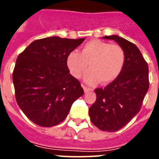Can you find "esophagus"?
<instances>
[{
    "label": "esophagus",
    "instance_id": "esophagus-1",
    "mask_svg": "<svg viewBox=\"0 0 159 159\" xmlns=\"http://www.w3.org/2000/svg\"><path fill=\"white\" fill-rule=\"evenodd\" d=\"M82 87H83V90H84L85 92H91V91H92V89H91V88H89V87H86V86H84V85H82Z\"/></svg>",
    "mask_w": 159,
    "mask_h": 159
}]
</instances>
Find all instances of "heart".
<instances>
[{"label":"heart","instance_id":"1","mask_svg":"<svg viewBox=\"0 0 159 159\" xmlns=\"http://www.w3.org/2000/svg\"><path fill=\"white\" fill-rule=\"evenodd\" d=\"M125 61V51L118 44L93 39L82 47L81 53L72 51L67 57V66L70 73L79 78L84 75V81L88 84L111 83L117 78L123 69ZM89 65H87V64Z\"/></svg>","mask_w":159,"mask_h":159}]
</instances>
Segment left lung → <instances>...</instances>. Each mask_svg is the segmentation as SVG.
Returning <instances> with one entry per match:
<instances>
[{"mask_svg":"<svg viewBox=\"0 0 159 159\" xmlns=\"http://www.w3.org/2000/svg\"><path fill=\"white\" fill-rule=\"evenodd\" d=\"M115 40L125 51V61L117 78L105 88H97L96 102L89 109L94 125L115 132L127 125L140 111L148 92V67L134 43L118 35L103 37Z\"/></svg>","mask_w":159,"mask_h":159,"instance_id":"1","label":"left lung"}]
</instances>
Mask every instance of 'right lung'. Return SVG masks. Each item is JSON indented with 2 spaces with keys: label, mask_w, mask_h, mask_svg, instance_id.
Returning a JSON list of instances; mask_svg holds the SVG:
<instances>
[{
  "label": "right lung",
  "mask_w": 159,
  "mask_h": 159,
  "mask_svg": "<svg viewBox=\"0 0 159 159\" xmlns=\"http://www.w3.org/2000/svg\"><path fill=\"white\" fill-rule=\"evenodd\" d=\"M84 40L58 36L37 39L17 57L12 76L16 102L36 125H58L84 93L67 66V55Z\"/></svg>",
  "instance_id": "right-lung-1"
}]
</instances>
